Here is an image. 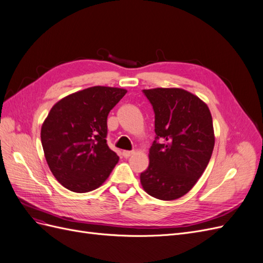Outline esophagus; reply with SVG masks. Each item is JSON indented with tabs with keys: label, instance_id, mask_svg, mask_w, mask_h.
<instances>
[{
	"label": "esophagus",
	"instance_id": "1",
	"mask_svg": "<svg viewBox=\"0 0 263 263\" xmlns=\"http://www.w3.org/2000/svg\"><path fill=\"white\" fill-rule=\"evenodd\" d=\"M133 154H134V151H127V150H124L123 153H122V155H123L124 158H129Z\"/></svg>",
	"mask_w": 263,
	"mask_h": 263
}]
</instances>
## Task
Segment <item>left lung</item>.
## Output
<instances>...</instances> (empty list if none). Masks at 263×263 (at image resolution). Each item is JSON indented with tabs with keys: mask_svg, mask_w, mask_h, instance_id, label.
I'll use <instances>...</instances> for the list:
<instances>
[{
	"mask_svg": "<svg viewBox=\"0 0 263 263\" xmlns=\"http://www.w3.org/2000/svg\"><path fill=\"white\" fill-rule=\"evenodd\" d=\"M155 112L156 138L149 165L140 173L146 192L159 200L185 195L208 166L215 144L210 109L185 90H142Z\"/></svg>",
	"mask_w": 263,
	"mask_h": 263,
	"instance_id": "obj_1",
	"label": "left lung"
}]
</instances>
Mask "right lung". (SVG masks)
Wrapping results in <instances>:
<instances>
[{"instance_id": "obj_1", "label": "right lung", "mask_w": 263, "mask_h": 263, "mask_svg": "<svg viewBox=\"0 0 263 263\" xmlns=\"http://www.w3.org/2000/svg\"><path fill=\"white\" fill-rule=\"evenodd\" d=\"M126 90L92 86L55 103L42 126L47 163L54 178L77 193L101 186L118 162L107 146V116Z\"/></svg>"}]
</instances>
